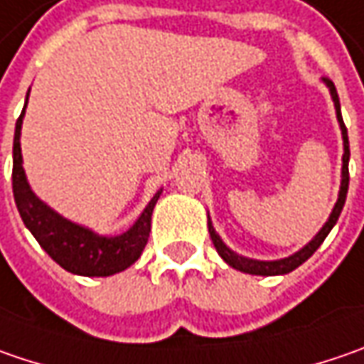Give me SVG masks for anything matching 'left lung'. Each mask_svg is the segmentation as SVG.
<instances>
[{
  "label": "left lung",
  "mask_w": 364,
  "mask_h": 364,
  "mask_svg": "<svg viewBox=\"0 0 364 364\" xmlns=\"http://www.w3.org/2000/svg\"><path fill=\"white\" fill-rule=\"evenodd\" d=\"M324 83L330 89V95H332V102H334V107H336V118H338L340 130H342V142H344V154H342V181H340V191L338 199H336V205L330 213L328 222H326L322 230L309 240L308 245L304 246L301 250H297L295 255L287 257V259H279V261H255V259H246V257H240L236 255L234 250H230L228 246L224 245V240L218 236V232L213 230L212 220H208V230H210V236H212V242L218 250V255L228 262L232 269L236 271H242V273H248V275H285V273H291L293 269H297L301 262H306L320 248V245L324 242V238L330 234V230L334 228V224L338 222V215L344 208V201H346V193H348V159H350V151H348V134H346V126L342 122V114H340V100L338 93H336V87L330 79H324Z\"/></svg>",
  "instance_id": "obj_1"
}]
</instances>
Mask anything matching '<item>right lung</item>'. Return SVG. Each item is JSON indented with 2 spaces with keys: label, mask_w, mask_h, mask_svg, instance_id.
I'll return each instance as SVG.
<instances>
[{
  "label": "right lung",
  "mask_w": 364,
  "mask_h": 364,
  "mask_svg": "<svg viewBox=\"0 0 364 364\" xmlns=\"http://www.w3.org/2000/svg\"><path fill=\"white\" fill-rule=\"evenodd\" d=\"M30 93V91H28ZM28 103V97H26ZM24 109L16 122L14 134V171H11V187L18 212L24 220L26 228L38 240V245L48 252V257L58 262L65 271L73 275L83 277H109L119 273L134 264L151 234V218L156 201L163 189L154 193L144 212L119 236H100L93 230L79 226L71 220L63 218L44 201H40L34 191L30 189L22 166V149H20V134H22V119Z\"/></svg>",
  "instance_id": "obj_1"
}]
</instances>
